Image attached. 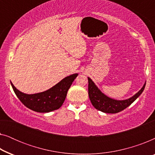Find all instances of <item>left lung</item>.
Returning <instances> with one entry per match:
<instances>
[{"label": "left lung", "instance_id": "obj_1", "mask_svg": "<svg viewBox=\"0 0 155 155\" xmlns=\"http://www.w3.org/2000/svg\"><path fill=\"white\" fill-rule=\"evenodd\" d=\"M145 87V84L138 92L130 99L122 101L115 100L101 93L92 80L88 78V94L91 103L96 109L108 114L118 113L129 107L142 94Z\"/></svg>", "mask_w": 155, "mask_h": 155}]
</instances>
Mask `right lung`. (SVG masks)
<instances>
[{"instance_id": "1", "label": "right lung", "mask_w": 155, "mask_h": 155, "mask_svg": "<svg viewBox=\"0 0 155 155\" xmlns=\"http://www.w3.org/2000/svg\"><path fill=\"white\" fill-rule=\"evenodd\" d=\"M78 74H73L65 78L58 84L45 92L34 94H27L21 92L11 83L16 96L21 102L32 111L47 113L58 109L64 102L70 87Z\"/></svg>"}]
</instances>
